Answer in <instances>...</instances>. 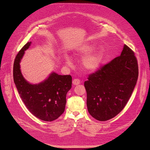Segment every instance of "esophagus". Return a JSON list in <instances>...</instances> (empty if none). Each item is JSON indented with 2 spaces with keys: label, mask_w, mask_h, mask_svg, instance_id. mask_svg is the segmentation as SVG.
Segmentation results:
<instances>
[{
  "label": "esophagus",
  "mask_w": 150,
  "mask_h": 150,
  "mask_svg": "<svg viewBox=\"0 0 150 150\" xmlns=\"http://www.w3.org/2000/svg\"><path fill=\"white\" fill-rule=\"evenodd\" d=\"M72 83L75 85H79L80 83V80L79 79H74L72 81Z\"/></svg>",
  "instance_id": "obj_1"
}]
</instances>
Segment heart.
<instances>
[{"mask_svg": "<svg viewBox=\"0 0 150 150\" xmlns=\"http://www.w3.org/2000/svg\"><path fill=\"white\" fill-rule=\"evenodd\" d=\"M95 48V45L88 43L82 45L78 49L77 55L78 56L85 57L88 55L83 59L82 63L85 69L89 71L96 70L100 65L104 57V51L103 49L98 50L93 54L88 56V54L94 51ZM65 61L67 64L71 65V60L69 58L66 57Z\"/></svg>", "mask_w": 150, "mask_h": 150, "instance_id": "heart-1", "label": "heart"}]
</instances>
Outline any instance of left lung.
Listing matches in <instances>:
<instances>
[{"mask_svg":"<svg viewBox=\"0 0 150 150\" xmlns=\"http://www.w3.org/2000/svg\"><path fill=\"white\" fill-rule=\"evenodd\" d=\"M138 76L135 54L124 45L120 56L90 74L84 82L90 115L101 121L118 115L131 97Z\"/></svg>","mask_w":150,"mask_h":150,"instance_id":"8db88e82","label":"left lung"}]
</instances>
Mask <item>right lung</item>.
<instances>
[{
	"instance_id": "right-lung-1",
	"label": "right lung",
	"mask_w": 150,
	"mask_h": 150,
	"mask_svg": "<svg viewBox=\"0 0 150 150\" xmlns=\"http://www.w3.org/2000/svg\"><path fill=\"white\" fill-rule=\"evenodd\" d=\"M30 43L31 42L25 44L16 56L13 71L14 82L29 111L41 120L52 121L65 111L67 93L72 87V76L53 72L39 84L28 82L21 74L19 63Z\"/></svg>"
}]
</instances>
